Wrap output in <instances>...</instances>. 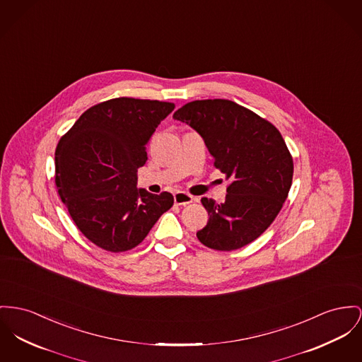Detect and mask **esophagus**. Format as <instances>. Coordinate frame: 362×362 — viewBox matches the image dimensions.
Instances as JSON below:
<instances>
[{
  "label": "esophagus",
  "mask_w": 362,
  "mask_h": 362,
  "mask_svg": "<svg viewBox=\"0 0 362 362\" xmlns=\"http://www.w3.org/2000/svg\"><path fill=\"white\" fill-rule=\"evenodd\" d=\"M192 196L188 194V193L177 192L174 194V202H175V204H178V206L189 204V203H192Z\"/></svg>",
  "instance_id": "obj_1"
}]
</instances>
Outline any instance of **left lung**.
Returning <instances> with one entry per match:
<instances>
[{"mask_svg": "<svg viewBox=\"0 0 362 362\" xmlns=\"http://www.w3.org/2000/svg\"><path fill=\"white\" fill-rule=\"evenodd\" d=\"M203 139L216 168L229 180L223 203L202 197L207 225L196 233L206 247L238 250L258 239L288 196L293 162L280 132L229 100H197L174 112Z\"/></svg>", "mask_w": 362, "mask_h": 362, "instance_id": "left-lung-1", "label": "left lung"}]
</instances>
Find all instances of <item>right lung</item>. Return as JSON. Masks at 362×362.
Instances as JSON below:
<instances>
[{"label":"right lung","mask_w":362,"mask_h":362,"mask_svg":"<svg viewBox=\"0 0 362 362\" xmlns=\"http://www.w3.org/2000/svg\"><path fill=\"white\" fill-rule=\"evenodd\" d=\"M174 107L112 98L85 111L60 139L54 153L60 199L78 229L100 248H134L171 209V193L152 194L136 185L146 145Z\"/></svg>","instance_id":"1"}]
</instances>
